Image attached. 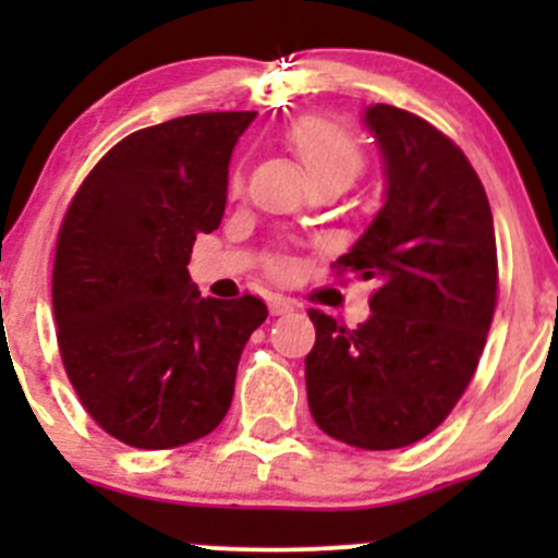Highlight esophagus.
Masks as SVG:
<instances>
[{
	"mask_svg": "<svg viewBox=\"0 0 558 558\" xmlns=\"http://www.w3.org/2000/svg\"><path fill=\"white\" fill-rule=\"evenodd\" d=\"M291 311H294V302L291 300H286V296H280V294L269 296V313L272 315H286Z\"/></svg>",
	"mask_w": 558,
	"mask_h": 558,
	"instance_id": "1",
	"label": "esophagus"
}]
</instances>
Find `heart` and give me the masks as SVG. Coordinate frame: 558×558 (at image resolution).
<instances>
[{"instance_id": "b5f03b06", "label": "heart", "mask_w": 558, "mask_h": 558, "mask_svg": "<svg viewBox=\"0 0 558 558\" xmlns=\"http://www.w3.org/2000/svg\"><path fill=\"white\" fill-rule=\"evenodd\" d=\"M286 143L296 150L313 183L326 178L353 180L364 165L356 137L324 116H305L291 123ZM232 185L240 189V174H234Z\"/></svg>"}]
</instances>
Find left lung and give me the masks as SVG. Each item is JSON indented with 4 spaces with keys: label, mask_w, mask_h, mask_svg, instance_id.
Instances as JSON below:
<instances>
[{
    "label": "left lung",
    "mask_w": 558,
    "mask_h": 558,
    "mask_svg": "<svg viewBox=\"0 0 558 558\" xmlns=\"http://www.w3.org/2000/svg\"><path fill=\"white\" fill-rule=\"evenodd\" d=\"M364 123L386 199L335 267L378 289L356 329L311 311L305 384L326 435L391 451L435 432L470 386L497 307V240L481 178L446 134L391 105Z\"/></svg>",
    "instance_id": "1"
}]
</instances>
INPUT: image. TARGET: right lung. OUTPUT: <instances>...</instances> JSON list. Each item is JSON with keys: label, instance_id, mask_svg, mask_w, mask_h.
Masks as SVG:
<instances>
[{"label": "right lung", "instance_id": "right-lung-1", "mask_svg": "<svg viewBox=\"0 0 558 558\" xmlns=\"http://www.w3.org/2000/svg\"><path fill=\"white\" fill-rule=\"evenodd\" d=\"M256 112H196L140 129L102 156L59 229L53 315L83 408L145 451L210 435L227 415L258 296H199L196 234L218 229L229 161Z\"/></svg>", "mask_w": 558, "mask_h": 558}]
</instances>
